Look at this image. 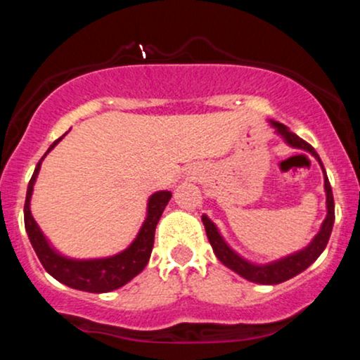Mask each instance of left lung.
I'll use <instances>...</instances> for the list:
<instances>
[{"instance_id": "1", "label": "left lung", "mask_w": 360, "mask_h": 360, "mask_svg": "<svg viewBox=\"0 0 360 360\" xmlns=\"http://www.w3.org/2000/svg\"><path fill=\"white\" fill-rule=\"evenodd\" d=\"M271 125L276 128V131L286 140V143H289L291 147L296 148H303L311 154L315 159L320 162L321 169H323V164H321L320 155L316 154V150L309 146L308 142H304L303 139H300L298 135L292 134L291 130L286 125L279 122H271ZM323 176H325V193H326V218L321 223L320 232L315 235L311 243L307 247V249L296 252V254L288 255V257L276 260V262L271 264H264V266H255V264L249 262V260L242 259L240 255L235 254V252L226 245V242L223 240L220 232H218L217 225L210 220L206 214L201 217L203 220L206 235H208V240L212 243L214 255H217L218 260L221 264H225L229 269H232L240 274L243 279L252 281V283H259V284H279L284 283V281L295 278L298 276L300 272H303L307 267L311 266L315 260L320 257L321 252L325 250L326 243H328L330 233H332L333 229V221H335V203H333V194H332V186L328 183V177H326V172L323 169Z\"/></svg>"}]
</instances>
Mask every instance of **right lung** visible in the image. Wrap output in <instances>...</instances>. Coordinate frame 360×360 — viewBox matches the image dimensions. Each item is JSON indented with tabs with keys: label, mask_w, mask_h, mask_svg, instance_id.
<instances>
[{
	"label": "right lung",
	"mask_w": 360,
	"mask_h": 360,
	"mask_svg": "<svg viewBox=\"0 0 360 360\" xmlns=\"http://www.w3.org/2000/svg\"><path fill=\"white\" fill-rule=\"evenodd\" d=\"M65 135V134H64ZM57 139L56 142L49 147L45 155L52 150L57 143L64 139ZM44 155V157H45ZM42 159L37 164L34 176H32L30 183H28L27 189V200H25V230H27L28 238H30L32 247H34L37 257H39L45 271L56 278L59 283L65 284V286L79 289V291L88 292H108L113 289L122 288L128 281H131L135 276L143 271L147 266L148 259H150L152 247H154V235L155 226L159 223L160 217H162L164 208H166L169 200H171V191H157L148 198L147 205V218L143 221L142 229L130 247L117 255L105 259H88V260H76L64 257V255L57 254L52 249L51 243L44 237L42 230L39 229L37 221L34 220L30 213V198L32 191H34V184L37 176H39L40 164Z\"/></svg>",
	"instance_id": "obj_1"
}]
</instances>
